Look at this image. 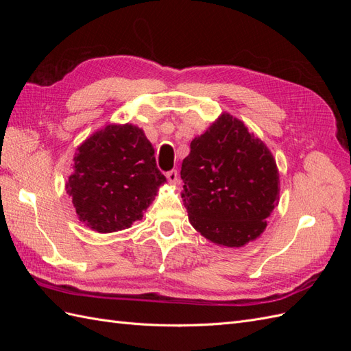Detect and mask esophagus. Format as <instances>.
Returning <instances> with one entry per match:
<instances>
[{
  "mask_svg": "<svg viewBox=\"0 0 351 351\" xmlns=\"http://www.w3.org/2000/svg\"><path fill=\"white\" fill-rule=\"evenodd\" d=\"M167 180L169 184H177L178 183V173L176 169H171V171L167 173Z\"/></svg>",
  "mask_w": 351,
  "mask_h": 351,
  "instance_id": "obj_1",
  "label": "esophagus"
}]
</instances>
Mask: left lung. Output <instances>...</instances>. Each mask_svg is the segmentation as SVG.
I'll return each mask as SVG.
<instances>
[{"label": "left lung", "mask_w": 351, "mask_h": 351, "mask_svg": "<svg viewBox=\"0 0 351 351\" xmlns=\"http://www.w3.org/2000/svg\"><path fill=\"white\" fill-rule=\"evenodd\" d=\"M190 224L219 246L258 239L280 200L277 162L243 121L224 112L190 143L182 164Z\"/></svg>", "instance_id": "left-lung-1"}]
</instances>
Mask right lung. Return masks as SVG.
<instances>
[{"label": "right lung", "mask_w": 351, "mask_h": 351, "mask_svg": "<svg viewBox=\"0 0 351 351\" xmlns=\"http://www.w3.org/2000/svg\"><path fill=\"white\" fill-rule=\"evenodd\" d=\"M152 143L133 124H108L88 137L74 155L66 190L84 226L114 232L142 219L167 180Z\"/></svg>", "instance_id": "add662e5"}]
</instances>
